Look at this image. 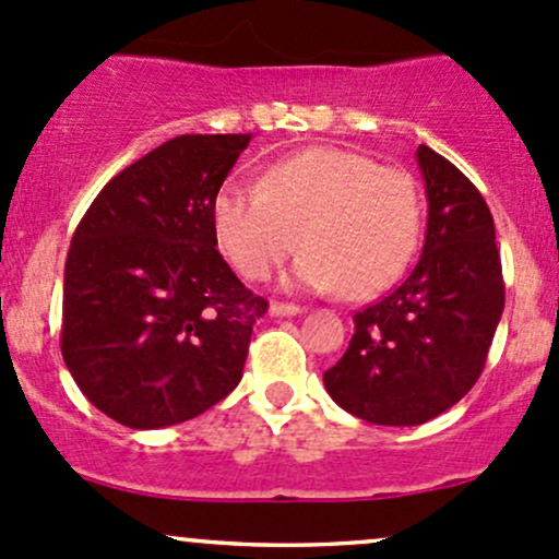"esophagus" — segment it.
Returning <instances> with one entry per match:
<instances>
[{
	"label": "esophagus",
	"instance_id": "34e87169",
	"mask_svg": "<svg viewBox=\"0 0 559 559\" xmlns=\"http://www.w3.org/2000/svg\"><path fill=\"white\" fill-rule=\"evenodd\" d=\"M302 310H305L302 305H294V302H273V305H270V312H273V316H278V318L299 316Z\"/></svg>",
	"mask_w": 559,
	"mask_h": 559
}]
</instances>
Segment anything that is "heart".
Wrapping results in <instances>:
<instances>
[{
    "label": "heart",
    "instance_id": "obj_1",
    "mask_svg": "<svg viewBox=\"0 0 559 559\" xmlns=\"http://www.w3.org/2000/svg\"><path fill=\"white\" fill-rule=\"evenodd\" d=\"M219 249L249 281H265L299 247L294 284L371 297L408 265L421 199L406 169L316 145L270 164L262 186L228 182L212 201Z\"/></svg>",
    "mask_w": 559,
    "mask_h": 559
}]
</instances>
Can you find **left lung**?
<instances>
[{"label":"left lung","mask_w":559,"mask_h":559,"mask_svg":"<svg viewBox=\"0 0 559 559\" xmlns=\"http://www.w3.org/2000/svg\"><path fill=\"white\" fill-rule=\"evenodd\" d=\"M427 186V236L397 289L355 312V334L323 373L336 406L371 425L414 427L477 382L504 312L493 217L449 158L416 148Z\"/></svg>","instance_id":"8db88e82"}]
</instances>
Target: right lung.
Instances as JSON below:
<instances>
[{
	"label": "right lung",
	"mask_w": 559,
	"mask_h": 559,
	"mask_svg": "<svg viewBox=\"0 0 559 559\" xmlns=\"http://www.w3.org/2000/svg\"><path fill=\"white\" fill-rule=\"evenodd\" d=\"M251 134H180L121 169L71 238L60 353L87 401L158 429L236 390L267 312L219 257L212 201Z\"/></svg>",
	"instance_id": "1"
}]
</instances>
